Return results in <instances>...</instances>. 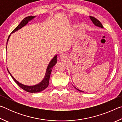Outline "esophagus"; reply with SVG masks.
<instances>
[{
    "instance_id": "34e87169",
    "label": "esophagus",
    "mask_w": 122,
    "mask_h": 122,
    "mask_svg": "<svg viewBox=\"0 0 122 122\" xmlns=\"http://www.w3.org/2000/svg\"><path fill=\"white\" fill-rule=\"evenodd\" d=\"M60 58H61V59H63V57H64V55H63V54H61L60 55Z\"/></svg>"
}]
</instances>
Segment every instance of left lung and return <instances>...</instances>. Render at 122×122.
<instances>
[{"instance_id":"left-lung-1","label":"left lung","mask_w":122,"mask_h":122,"mask_svg":"<svg viewBox=\"0 0 122 122\" xmlns=\"http://www.w3.org/2000/svg\"><path fill=\"white\" fill-rule=\"evenodd\" d=\"M90 19L92 20V22H93L95 25L96 26L100 27H101V28H103V25H102V24L101 23V22H100V21H99L98 20L96 19L95 18L93 17V16H90ZM76 89H77V90H78V91H80V92H82V91H81V90H80L77 89V88H76Z\"/></svg>"}]
</instances>
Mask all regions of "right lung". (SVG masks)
Segmentation results:
<instances>
[{
	"instance_id": "obj_1",
	"label": "right lung",
	"mask_w": 122,
	"mask_h": 122,
	"mask_svg": "<svg viewBox=\"0 0 122 122\" xmlns=\"http://www.w3.org/2000/svg\"><path fill=\"white\" fill-rule=\"evenodd\" d=\"M35 17V16H27V17H26L25 18L22 20L21 22L14 29V30L11 33H13L16 32V30H18L19 29L21 28L22 27H24L28 23V22L30 20H31L32 19H33V18ZM11 35H10L9 38L7 39V44L8 41H9V39L10 38V36ZM7 48V47H6ZM57 62V55H55V56L53 57V59L51 61L50 63H49V65L48 66V67L47 68V70H46V74H45V76L44 79L42 81H41L40 83H39L38 84H36V85L35 86H26V85H24L21 83H19V82L16 81V80L14 78L13 76H12L11 73H10V71H9V70L7 69L8 71H9V74H10V75L11 76V77L13 78V80L15 82V83L19 86L20 88L22 89L25 90L27 92H32V93H33V92H41V91L44 90L46 88L48 87V84H49V77H50V75H51V70H52L53 67L54 66Z\"/></svg>"
}]
</instances>
